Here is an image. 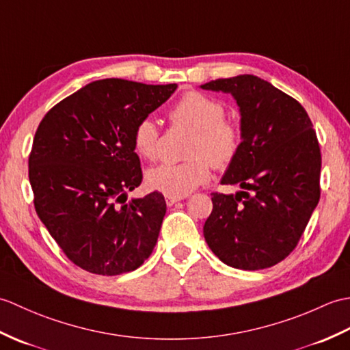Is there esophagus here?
<instances>
[{
    "mask_svg": "<svg viewBox=\"0 0 350 350\" xmlns=\"http://www.w3.org/2000/svg\"><path fill=\"white\" fill-rule=\"evenodd\" d=\"M182 200V197H171V196H167L165 197V203H167V206H173V204H176L177 202H180Z\"/></svg>",
    "mask_w": 350,
    "mask_h": 350,
    "instance_id": "34e87169",
    "label": "esophagus"
}]
</instances>
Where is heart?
I'll use <instances>...</instances> for the list:
<instances>
[{"instance_id":"obj_1","label":"heart","mask_w":350,"mask_h":350,"mask_svg":"<svg viewBox=\"0 0 350 350\" xmlns=\"http://www.w3.org/2000/svg\"><path fill=\"white\" fill-rule=\"evenodd\" d=\"M221 100L200 92L183 93L171 107L168 118L173 126L191 131L185 162H163L147 171L148 188L171 197H185L211 179V165L228 168L242 144L241 124L227 118ZM135 152L148 161L159 156L161 132L150 117L135 124L132 133Z\"/></svg>"}]
</instances>
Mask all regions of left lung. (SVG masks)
Here are the masks:
<instances>
[{
    "instance_id": "obj_1",
    "label": "left lung",
    "mask_w": 350,
    "mask_h": 350,
    "mask_svg": "<svg viewBox=\"0 0 350 350\" xmlns=\"http://www.w3.org/2000/svg\"><path fill=\"white\" fill-rule=\"evenodd\" d=\"M202 87L232 93L242 116L241 150L221 180L242 191L212 192L204 239L228 266L266 269L296 248L321 198L316 131L298 100L258 77L215 79Z\"/></svg>"
}]
</instances>
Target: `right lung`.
<instances>
[{"instance_id":"right-lung-1","label":"right lung","mask_w":350,"mask_h":350,"mask_svg":"<svg viewBox=\"0 0 350 350\" xmlns=\"http://www.w3.org/2000/svg\"><path fill=\"white\" fill-rule=\"evenodd\" d=\"M176 88L94 81L42 118L28 158L34 207L81 269L120 275L152 254L167 204L158 191L126 203V192L143 182L132 133Z\"/></svg>"}]
</instances>
